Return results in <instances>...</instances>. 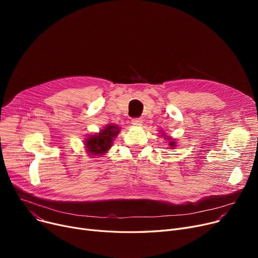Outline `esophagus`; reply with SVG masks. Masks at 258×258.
I'll list each match as a JSON object with an SVG mask.
<instances>
[{
    "label": "esophagus",
    "instance_id": "1",
    "mask_svg": "<svg viewBox=\"0 0 258 258\" xmlns=\"http://www.w3.org/2000/svg\"><path fill=\"white\" fill-rule=\"evenodd\" d=\"M132 123H133L134 125H137V126H139V125H142V123H143V120H142L141 118H135V119H133V120H132Z\"/></svg>",
    "mask_w": 258,
    "mask_h": 258
}]
</instances>
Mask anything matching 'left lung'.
Segmentation results:
<instances>
[{"instance_id":"1","label":"left lung","mask_w":258,"mask_h":258,"mask_svg":"<svg viewBox=\"0 0 258 258\" xmlns=\"http://www.w3.org/2000/svg\"><path fill=\"white\" fill-rule=\"evenodd\" d=\"M162 136L164 137V139H165V140H167V141H168V145H169V147L171 148V150H173V148H174L175 146H177V140H175V139H172L170 136H165V134H164V133L162 134Z\"/></svg>"}]
</instances>
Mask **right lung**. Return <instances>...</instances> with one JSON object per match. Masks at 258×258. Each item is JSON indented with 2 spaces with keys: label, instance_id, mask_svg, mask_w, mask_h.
I'll list each match as a JSON object with an SVG mask.
<instances>
[{
  "label": "right lung",
  "instance_id": "right-lung-1",
  "mask_svg": "<svg viewBox=\"0 0 258 258\" xmlns=\"http://www.w3.org/2000/svg\"><path fill=\"white\" fill-rule=\"evenodd\" d=\"M120 128L117 124L110 123L101 128L99 133L89 135L84 142L87 154L93 158L105 155L120 133Z\"/></svg>",
  "mask_w": 258,
  "mask_h": 258
}]
</instances>
